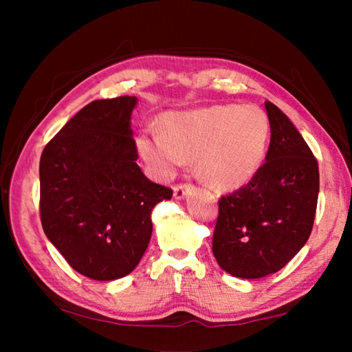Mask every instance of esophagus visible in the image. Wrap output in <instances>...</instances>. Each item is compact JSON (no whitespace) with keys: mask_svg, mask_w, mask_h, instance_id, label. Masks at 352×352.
<instances>
[{"mask_svg":"<svg viewBox=\"0 0 352 352\" xmlns=\"http://www.w3.org/2000/svg\"><path fill=\"white\" fill-rule=\"evenodd\" d=\"M194 190V186L192 184H177V186H174V197L175 200H182L186 197L188 194H190Z\"/></svg>","mask_w":352,"mask_h":352,"instance_id":"34e87169","label":"esophagus"}]
</instances>
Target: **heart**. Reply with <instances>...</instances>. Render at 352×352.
<instances>
[{
    "mask_svg": "<svg viewBox=\"0 0 352 352\" xmlns=\"http://www.w3.org/2000/svg\"><path fill=\"white\" fill-rule=\"evenodd\" d=\"M163 127L164 133L146 130L136 138V152L152 174L169 178L195 158L201 178L220 189H237L252 180L270 140V119L258 105L172 111Z\"/></svg>",
    "mask_w": 352,
    "mask_h": 352,
    "instance_id": "heart-1",
    "label": "heart"
}]
</instances>
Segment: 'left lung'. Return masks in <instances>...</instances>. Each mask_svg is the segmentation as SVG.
Masks as SVG:
<instances>
[{"mask_svg": "<svg viewBox=\"0 0 352 352\" xmlns=\"http://www.w3.org/2000/svg\"><path fill=\"white\" fill-rule=\"evenodd\" d=\"M270 146L245 186L219 200L212 253L230 275L256 279L281 270L305 247L317 211L318 163L301 133L265 100Z\"/></svg>", "mask_w": 352, "mask_h": 352, "instance_id": "left-lung-1", "label": "left lung"}]
</instances>
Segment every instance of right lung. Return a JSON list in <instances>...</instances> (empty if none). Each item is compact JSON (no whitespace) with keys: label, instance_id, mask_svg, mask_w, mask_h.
Returning <instances> with one entry per match:
<instances>
[{"label":"right lung","instance_id":"add662e5","mask_svg":"<svg viewBox=\"0 0 352 352\" xmlns=\"http://www.w3.org/2000/svg\"><path fill=\"white\" fill-rule=\"evenodd\" d=\"M138 99L93 100L47 142L40 158V219L47 239L80 275H129L152 236L155 205L172 189L136 164L130 116Z\"/></svg>","mask_w":352,"mask_h":352}]
</instances>
